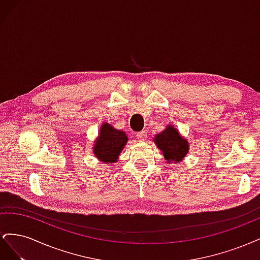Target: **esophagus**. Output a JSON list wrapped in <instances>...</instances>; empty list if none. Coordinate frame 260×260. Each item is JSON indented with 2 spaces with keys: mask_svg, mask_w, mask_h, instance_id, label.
<instances>
[{
  "mask_svg": "<svg viewBox=\"0 0 260 260\" xmlns=\"http://www.w3.org/2000/svg\"><path fill=\"white\" fill-rule=\"evenodd\" d=\"M147 138V132L146 131H141L137 135V139L140 141V142H143Z\"/></svg>",
  "mask_w": 260,
  "mask_h": 260,
  "instance_id": "obj_1",
  "label": "esophagus"
}]
</instances>
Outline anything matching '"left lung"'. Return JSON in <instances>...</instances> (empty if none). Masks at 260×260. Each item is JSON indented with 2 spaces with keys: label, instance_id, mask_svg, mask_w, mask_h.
I'll return each instance as SVG.
<instances>
[{
  "label": "left lung",
  "instance_id": "obj_1",
  "mask_svg": "<svg viewBox=\"0 0 260 260\" xmlns=\"http://www.w3.org/2000/svg\"><path fill=\"white\" fill-rule=\"evenodd\" d=\"M153 141L168 164L181 162L190 151L188 141L170 123L160 133H157Z\"/></svg>",
  "mask_w": 260,
  "mask_h": 260
}]
</instances>
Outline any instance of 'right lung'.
<instances>
[{"label": "right lung", "mask_w": 260, "mask_h": 260, "mask_svg": "<svg viewBox=\"0 0 260 260\" xmlns=\"http://www.w3.org/2000/svg\"><path fill=\"white\" fill-rule=\"evenodd\" d=\"M128 142V136L122 130L114 128L111 123L103 122L100 127L98 138L94 140L93 154L104 164L118 160L122 149Z\"/></svg>", "instance_id": "1"}]
</instances>
